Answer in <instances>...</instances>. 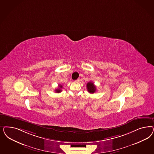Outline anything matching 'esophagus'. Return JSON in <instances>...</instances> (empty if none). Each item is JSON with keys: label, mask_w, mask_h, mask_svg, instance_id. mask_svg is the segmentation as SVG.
<instances>
[{"label": "esophagus", "mask_w": 154, "mask_h": 154, "mask_svg": "<svg viewBox=\"0 0 154 154\" xmlns=\"http://www.w3.org/2000/svg\"><path fill=\"white\" fill-rule=\"evenodd\" d=\"M75 82H79V79H78L76 80H75Z\"/></svg>", "instance_id": "esophagus-1"}]
</instances>
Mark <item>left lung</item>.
Returning a JSON list of instances; mask_svg holds the SVG:
<instances>
[{
    "label": "left lung",
    "mask_w": 154,
    "mask_h": 154,
    "mask_svg": "<svg viewBox=\"0 0 154 154\" xmlns=\"http://www.w3.org/2000/svg\"><path fill=\"white\" fill-rule=\"evenodd\" d=\"M87 91L90 94H94L96 91V88L94 85V83L92 82H89L87 84Z\"/></svg>",
    "instance_id": "1"
}]
</instances>
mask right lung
Listing matches in <instances>:
<instances>
[{
    "mask_svg": "<svg viewBox=\"0 0 154 154\" xmlns=\"http://www.w3.org/2000/svg\"><path fill=\"white\" fill-rule=\"evenodd\" d=\"M62 86L60 85H58V89H56L55 90V91L57 93H60L61 91H62Z\"/></svg>",
    "mask_w": 154,
    "mask_h": 154,
    "instance_id": "obj_1",
    "label": "right lung"
}]
</instances>
